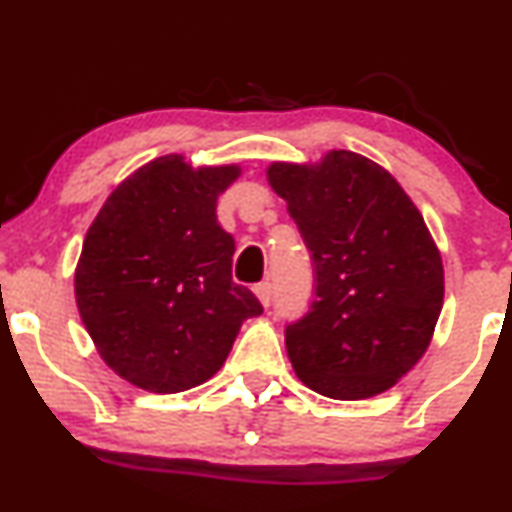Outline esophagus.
<instances>
[{
  "mask_svg": "<svg viewBox=\"0 0 512 512\" xmlns=\"http://www.w3.org/2000/svg\"><path fill=\"white\" fill-rule=\"evenodd\" d=\"M255 296L260 298V303L267 308V305L272 303V281H260V284L255 286Z\"/></svg>",
  "mask_w": 512,
  "mask_h": 512,
  "instance_id": "obj_1",
  "label": "esophagus"
}]
</instances>
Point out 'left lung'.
<instances>
[{
  "mask_svg": "<svg viewBox=\"0 0 512 512\" xmlns=\"http://www.w3.org/2000/svg\"><path fill=\"white\" fill-rule=\"evenodd\" d=\"M310 250L315 298L286 327L298 378L332 399L390 390L431 344L443 308V262L424 216L366 156L330 151L315 166L272 163Z\"/></svg>",
  "mask_w": 512,
  "mask_h": 512,
  "instance_id": "1",
  "label": "left lung"
}]
</instances>
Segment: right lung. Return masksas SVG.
<instances>
[{
    "label": "right lung",
    "mask_w": 512,
    "mask_h": 512,
    "mask_svg": "<svg viewBox=\"0 0 512 512\" xmlns=\"http://www.w3.org/2000/svg\"><path fill=\"white\" fill-rule=\"evenodd\" d=\"M238 166L192 168L168 154L134 170L88 228L74 274L81 320L120 378L149 392L190 390L226 361L262 313L231 276L233 243L216 199Z\"/></svg>",
    "instance_id": "obj_1"
}]
</instances>
